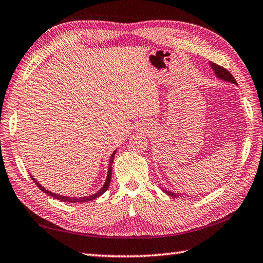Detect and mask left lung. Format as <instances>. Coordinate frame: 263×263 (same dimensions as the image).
Wrapping results in <instances>:
<instances>
[{
  "label": "left lung",
  "mask_w": 263,
  "mask_h": 263,
  "mask_svg": "<svg viewBox=\"0 0 263 263\" xmlns=\"http://www.w3.org/2000/svg\"><path fill=\"white\" fill-rule=\"evenodd\" d=\"M210 65H211V67H212V69L214 70L215 75H217V76L219 77V79L223 80V81H227V82H230V83L237 84V82H236V80L234 79V76L231 75L227 69L223 68V67H221V66H219V65H217V64H214V63H210ZM162 189H163V188H162ZM163 192L165 193V194H167L168 196H171V197H179V196H180L179 194L172 193V192H170V190H164V189H163Z\"/></svg>",
  "instance_id": "8db88e82"
}]
</instances>
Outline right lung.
Returning <instances> with one entry per match:
<instances>
[{
	"instance_id": "1",
	"label": "right lung",
	"mask_w": 263,
	"mask_h": 263,
	"mask_svg": "<svg viewBox=\"0 0 263 263\" xmlns=\"http://www.w3.org/2000/svg\"><path fill=\"white\" fill-rule=\"evenodd\" d=\"M115 153H116V151L111 154L110 159H109V167H108V174H107V179H106V182H105V184H104V187H102V188L99 190V192L93 194V195H90V196L79 197V198H77V197L61 196V195L53 194V193L49 192V190H46L44 187L41 186V184H40L37 181H36V180H35L32 176H30V177H32V180L36 183V186H37L41 190H42V192H44L45 194H48V195H50V196H52V197H54V198H57V199L61 200V202H67V203H85V202H90V200H93V199L98 198L99 196H101V195L104 194V193L106 192V190L108 189V187H109V183H110V180H111V164H112V161H114Z\"/></svg>"
}]
</instances>
